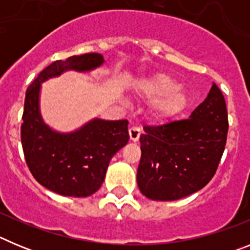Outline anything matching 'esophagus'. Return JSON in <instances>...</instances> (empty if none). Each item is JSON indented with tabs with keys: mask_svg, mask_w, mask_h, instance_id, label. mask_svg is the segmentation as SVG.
Segmentation results:
<instances>
[{
	"mask_svg": "<svg viewBox=\"0 0 250 250\" xmlns=\"http://www.w3.org/2000/svg\"><path fill=\"white\" fill-rule=\"evenodd\" d=\"M129 135H130V140H131V141H134V143L139 141V139H140V135H141L140 127H138V126L130 127Z\"/></svg>",
	"mask_w": 250,
	"mask_h": 250,
	"instance_id": "obj_1",
	"label": "esophagus"
}]
</instances>
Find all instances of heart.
<instances>
[{
	"label": "heart",
	"mask_w": 250,
	"mask_h": 250,
	"mask_svg": "<svg viewBox=\"0 0 250 250\" xmlns=\"http://www.w3.org/2000/svg\"><path fill=\"white\" fill-rule=\"evenodd\" d=\"M136 94L144 98H155L151 104V114L159 120H167L182 114L189 104V95L175 80L167 74H156L143 79L135 85Z\"/></svg>",
	"instance_id": "obj_1"
}]
</instances>
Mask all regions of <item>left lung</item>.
Wrapping results in <instances>:
<instances>
[{"label": "left lung", "instance_id": "left-lung-1", "mask_svg": "<svg viewBox=\"0 0 250 250\" xmlns=\"http://www.w3.org/2000/svg\"><path fill=\"white\" fill-rule=\"evenodd\" d=\"M144 131L136 175L141 194L171 202L196 193L210 182L224 152L228 134L224 96L213 83L189 119Z\"/></svg>", "mask_w": 250, "mask_h": 250}]
</instances>
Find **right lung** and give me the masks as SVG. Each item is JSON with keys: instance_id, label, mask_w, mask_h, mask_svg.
<instances>
[{"instance_id": "right-lung-1", "label": "right lung", "mask_w": 250, "mask_h": 250, "mask_svg": "<svg viewBox=\"0 0 250 250\" xmlns=\"http://www.w3.org/2000/svg\"><path fill=\"white\" fill-rule=\"evenodd\" d=\"M104 62L96 52L59 60L43 68L26 91L21 126L26 163L40 184L60 195L85 198L100 189L110 160L129 141V121L94 118L72 131H57L41 115L42 83L67 71L90 72Z\"/></svg>"}]
</instances>
